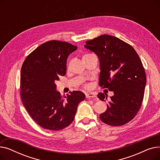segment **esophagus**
Segmentation results:
<instances>
[{
	"mask_svg": "<svg viewBox=\"0 0 160 160\" xmlns=\"http://www.w3.org/2000/svg\"><path fill=\"white\" fill-rule=\"evenodd\" d=\"M86 97L87 98H96L97 96L93 93H86Z\"/></svg>",
	"mask_w": 160,
	"mask_h": 160,
	"instance_id": "1",
	"label": "esophagus"
}]
</instances>
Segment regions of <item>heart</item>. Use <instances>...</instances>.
<instances>
[{
    "label": "heart",
    "mask_w": 160,
    "mask_h": 160,
    "mask_svg": "<svg viewBox=\"0 0 160 160\" xmlns=\"http://www.w3.org/2000/svg\"><path fill=\"white\" fill-rule=\"evenodd\" d=\"M86 87H87V88H88V87H89V86H86Z\"/></svg>",
    "instance_id": "obj_1"
}]
</instances>
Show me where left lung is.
<instances>
[{"instance_id": "left-lung-1", "label": "left lung", "mask_w": 160, "mask_h": 160, "mask_svg": "<svg viewBox=\"0 0 160 160\" xmlns=\"http://www.w3.org/2000/svg\"><path fill=\"white\" fill-rule=\"evenodd\" d=\"M84 47L94 52L100 62L99 86L113 91L107 110L100 115L111 126H122L132 120L141 108L146 75L140 58L130 45L115 36L104 34L87 41ZM98 98L104 101L106 93Z\"/></svg>"}]
</instances>
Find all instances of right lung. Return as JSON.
I'll use <instances>...</instances> for the list:
<instances>
[{
	"mask_svg": "<svg viewBox=\"0 0 160 160\" xmlns=\"http://www.w3.org/2000/svg\"><path fill=\"white\" fill-rule=\"evenodd\" d=\"M77 47L57 40L43 43L23 62L21 72V97L32 118L41 127L60 130L71 124L78 104L85 99L82 91L62 97L55 81L64 76L67 59Z\"/></svg>",
	"mask_w": 160,
	"mask_h": 160,
	"instance_id": "1",
	"label": "right lung"
}]
</instances>
